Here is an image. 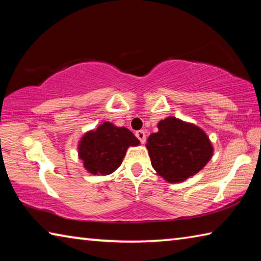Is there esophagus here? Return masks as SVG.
I'll use <instances>...</instances> for the list:
<instances>
[{
  "label": "esophagus",
  "mask_w": 261,
  "mask_h": 261,
  "mask_svg": "<svg viewBox=\"0 0 261 261\" xmlns=\"http://www.w3.org/2000/svg\"><path fill=\"white\" fill-rule=\"evenodd\" d=\"M136 137L140 140L141 144H144L145 141H146V134H145L144 130H139V131H136Z\"/></svg>",
  "instance_id": "esophagus-1"
}]
</instances>
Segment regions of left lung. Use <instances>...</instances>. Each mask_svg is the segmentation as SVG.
Here are the masks:
<instances>
[{
  "instance_id": "left-lung-1",
  "label": "left lung",
  "mask_w": 261,
  "mask_h": 261,
  "mask_svg": "<svg viewBox=\"0 0 261 261\" xmlns=\"http://www.w3.org/2000/svg\"><path fill=\"white\" fill-rule=\"evenodd\" d=\"M159 131L148 137L146 148L159 176L180 183L196 175L213 155L205 131L192 123L169 116L158 123Z\"/></svg>"
}]
</instances>
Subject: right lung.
Listing matches in <instances>:
<instances>
[{"label":"right lung","mask_w":261,"mask_h":261,"mask_svg":"<svg viewBox=\"0 0 261 261\" xmlns=\"http://www.w3.org/2000/svg\"><path fill=\"white\" fill-rule=\"evenodd\" d=\"M139 144L129 129L103 122L82 137L78 143V156L88 173L109 175L121 166L126 149Z\"/></svg>","instance_id":"right-lung-1"}]
</instances>
